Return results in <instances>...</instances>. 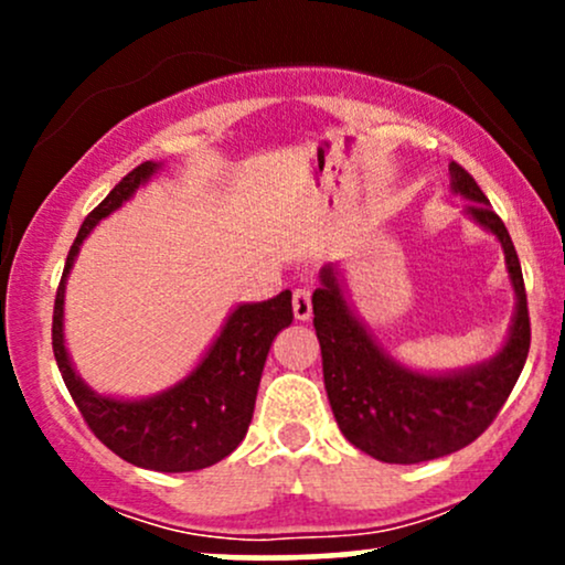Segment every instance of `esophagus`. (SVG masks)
I'll use <instances>...</instances> for the list:
<instances>
[{"instance_id": "1", "label": "esophagus", "mask_w": 565, "mask_h": 565, "mask_svg": "<svg viewBox=\"0 0 565 565\" xmlns=\"http://www.w3.org/2000/svg\"><path fill=\"white\" fill-rule=\"evenodd\" d=\"M291 308H295L297 321H308L313 316V305H310V291L308 289H295V297H291Z\"/></svg>"}]
</instances>
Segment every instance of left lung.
<instances>
[{
    "instance_id": "obj_1",
    "label": "left lung",
    "mask_w": 565,
    "mask_h": 565,
    "mask_svg": "<svg viewBox=\"0 0 565 565\" xmlns=\"http://www.w3.org/2000/svg\"><path fill=\"white\" fill-rule=\"evenodd\" d=\"M449 178L454 196L468 201L465 217L502 246L515 295L508 337L491 359L446 372L412 369L393 359L361 319L340 265H323L321 287L313 291V327L334 419L355 449L380 462L417 465L472 444L508 401L529 355L526 289L510 233L457 161L449 164Z\"/></svg>"
}]
</instances>
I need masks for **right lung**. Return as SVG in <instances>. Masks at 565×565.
Returning <instances> with one entry per match:
<instances>
[{
    "label": "right lung",
    "mask_w": 565,
    "mask_h": 565,
    "mask_svg": "<svg viewBox=\"0 0 565 565\" xmlns=\"http://www.w3.org/2000/svg\"><path fill=\"white\" fill-rule=\"evenodd\" d=\"M164 170L161 161L135 167L82 223L63 268L53 313V350L57 369L84 423L103 444L135 468L191 472L212 468L242 444L255 412L257 387L274 337L291 319V291L263 302H236L223 327L201 353L196 366L174 385L142 398L97 393L82 380L66 345V284L82 244L100 220L114 215L140 188Z\"/></svg>",
    "instance_id": "add662e5"
}]
</instances>
